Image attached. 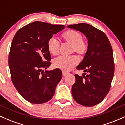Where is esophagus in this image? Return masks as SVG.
I'll return each instance as SVG.
<instances>
[{
  "mask_svg": "<svg viewBox=\"0 0 125 125\" xmlns=\"http://www.w3.org/2000/svg\"><path fill=\"white\" fill-rule=\"evenodd\" d=\"M68 74H69V73H65V72H63V77H65V76L68 75Z\"/></svg>",
  "mask_w": 125,
  "mask_h": 125,
  "instance_id": "1",
  "label": "esophagus"
}]
</instances>
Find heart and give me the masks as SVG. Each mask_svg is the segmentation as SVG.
Returning <instances> with one entry per match:
<instances>
[{
  "label": "heart",
  "instance_id": "obj_1",
  "mask_svg": "<svg viewBox=\"0 0 125 125\" xmlns=\"http://www.w3.org/2000/svg\"><path fill=\"white\" fill-rule=\"evenodd\" d=\"M61 38L64 41L71 44V52H76L80 56L86 54L88 50L87 42L82 39V35L75 30H68L61 35ZM47 50L51 54L56 56L59 54V42L55 38L48 39L47 44ZM78 58L75 55L68 57H60L54 59L52 65L63 71H69L78 63Z\"/></svg>",
  "mask_w": 125,
  "mask_h": 125
}]
</instances>
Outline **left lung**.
Returning a JSON list of instances; mask_svg holds the SVG:
<instances>
[{
	"instance_id": "1",
	"label": "left lung",
	"mask_w": 125,
	"mask_h": 125,
	"mask_svg": "<svg viewBox=\"0 0 125 125\" xmlns=\"http://www.w3.org/2000/svg\"><path fill=\"white\" fill-rule=\"evenodd\" d=\"M67 27L80 31L88 40L87 52L77 67L84 73L82 77L75 75L72 95L81 105L93 107L105 98L111 87L115 72L112 47L105 34L91 25L80 23Z\"/></svg>"
}]
</instances>
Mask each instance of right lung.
I'll return each instance as SVG.
<instances>
[{
    "instance_id": "right-lung-1",
    "label": "right lung",
    "mask_w": 125,
    "mask_h": 125,
    "mask_svg": "<svg viewBox=\"0 0 125 125\" xmlns=\"http://www.w3.org/2000/svg\"><path fill=\"white\" fill-rule=\"evenodd\" d=\"M64 25L35 21L20 29L12 39L8 57L11 80L20 95L33 104H42L53 97L62 73L50 66L48 39L62 31Z\"/></svg>"
}]
</instances>
